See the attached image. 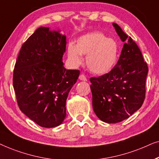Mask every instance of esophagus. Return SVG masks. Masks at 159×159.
<instances>
[{
    "label": "esophagus",
    "mask_w": 159,
    "mask_h": 159,
    "mask_svg": "<svg viewBox=\"0 0 159 159\" xmlns=\"http://www.w3.org/2000/svg\"><path fill=\"white\" fill-rule=\"evenodd\" d=\"M79 79L81 80V81H87V78H86V77L84 75V74H81V75H79Z\"/></svg>",
    "instance_id": "34e87169"
}]
</instances>
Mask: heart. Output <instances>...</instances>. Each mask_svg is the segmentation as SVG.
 <instances>
[{
  "mask_svg": "<svg viewBox=\"0 0 159 159\" xmlns=\"http://www.w3.org/2000/svg\"><path fill=\"white\" fill-rule=\"evenodd\" d=\"M67 54L75 67L83 62L81 55H86V64L89 70L95 74H105L116 65L118 46L115 40L108 39L102 33L94 32L78 38L75 45L69 43Z\"/></svg>",
  "mask_w": 159,
  "mask_h": 159,
  "instance_id": "1",
  "label": "heart"
}]
</instances>
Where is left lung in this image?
<instances>
[{"label":"left lung","instance_id":"obj_1","mask_svg":"<svg viewBox=\"0 0 159 159\" xmlns=\"http://www.w3.org/2000/svg\"><path fill=\"white\" fill-rule=\"evenodd\" d=\"M113 25L124 42L119 60L108 73L90 78L93 110L108 124L122 121L140 108L148 73L138 46L117 24Z\"/></svg>","mask_w":159,"mask_h":159}]
</instances>
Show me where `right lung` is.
Returning <instances> with one entry per match:
<instances>
[{
    "label": "right lung",
    "instance_id": "obj_1",
    "mask_svg": "<svg viewBox=\"0 0 159 159\" xmlns=\"http://www.w3.org/2000/svg\"><path fill=\"white\" fill-rule=\"evenodd\" d=\"M66 43L60 30L39 27L22 44L14 66L19 107L42 127H56L63 122L67 96L79 76V70L63 65Z\"/></svg>",
    "mask_w": 159,
    "mask_h": 159
}]
</instances>
